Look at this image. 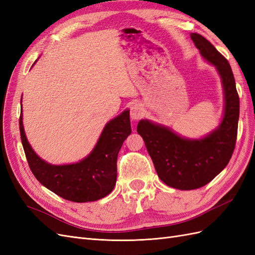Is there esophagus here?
I'll return each mask as SVG.
<instances>
[{
	"label": "esophagus",
	"instance_id": "esophagus-1",
	"mask_svg": "<svg viewBox=\"0 0 255 255\" xmlns=\"http://www.w3.org/2000/svg\"><path fill=\"white\" fill-rule=\"evenodd\" d=\"M129 113H130V118H132L133 120L140 119L143 116V110H142L141 105L137 104V103H135V104L130 106Z\"/></svg>",
	"mask_w": 255,
	"mask_h": 255
}]
</instances>
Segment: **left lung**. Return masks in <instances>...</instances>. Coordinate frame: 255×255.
I'll return each instance as SVG.
<instances>
[{"label": "left lung", "mask_w": 255, "mask_h": 255, "mask_svg": "<svg viewBox=\"0 0 255 255\" xmlns=\"http://www.w3.org/2000/svg\"><path fill=\"white\" fill-rule=\"evenodd\" d=\"M190 36L222 79L226 107L220 127L203 139L188 140L148 120H141L137 126L159 179L182 190L204 186L226 168L235 149L239 118V97L229 61L203 36L196 33Z\"/></svg>", "instance_id": "1"}]
</instances>
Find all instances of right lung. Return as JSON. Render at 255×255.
<instances>
[{"instance_id":"obj_1","label":"right lung","mask_w":255,"mask_h":255,"mask_svg":"<svg viewBox=\"0 0 255 255\" xmlns=\"http://www.w3.org/2000/svg\"><path fill=\"white\" fill-rule=\"evenodd\" d=\"M20 135L29 169L36 179L54 194L72 202L97 201L111 194L117 181V156L130 129L129 112L122 113L104 128L89 156L72 165L53 166L30 148L19 119Z\"/></svg>"}]
</instances>
